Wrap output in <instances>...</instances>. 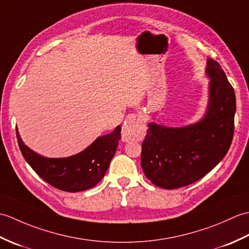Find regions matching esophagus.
<instances>
[{"label": "esophagus", "mask_w": 249, "mask_h": 249, "mask_svg": "<svg viewBox=\"0 0 249 249\" xmlns=\"http://www.w3.org/2000/svg\"><path fill=\"white\" fill-rule=\"evenodd\" d=\"M144 134L143 119L135 113H130L125 119L124 136L129 139H137Z\"/></svg>", "instance_id": "34e87169"}]
</instances>
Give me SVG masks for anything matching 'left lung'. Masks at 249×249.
Wrapping results in <instances>:
<instances>
[{
	"mask_svg": "<svg viewBox=\"0 0 249 249\" xmlns=\"http://www.w3.org/2000/svg\"><path fill=\"white\" fill-rule=\"evenodd\" d=\"M205 73L210 78L209 104L202 119L184 127L147 124L141 167L157 187L174 189L195 183L229 151L234 133V89L213 59H208Z\"/></svg>",
	"mask_w": 249,
	"mask_h": 249,
	"instance_id": "obj_1",
	"label": "left lung"
}]
</instances>
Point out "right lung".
<instances>
[{"mask_svg": "<svg viewBox=\"0 0 249 249\" xmlns=\"http://www.w3.org/2000/svg\"><path fill=\"white\" fill-rule=\"evenodd\" d=\"M16 134L24 160L41 178L57 189L77 193L102 181L121 139V126L112 133L98 137L86 150L65 158H47L37 154L24 144L18 128Z\"/></svg>", "mask_w": 249, "mask_h": 249, "instance_id": "1", "label": "right lung"}]
</instances>
